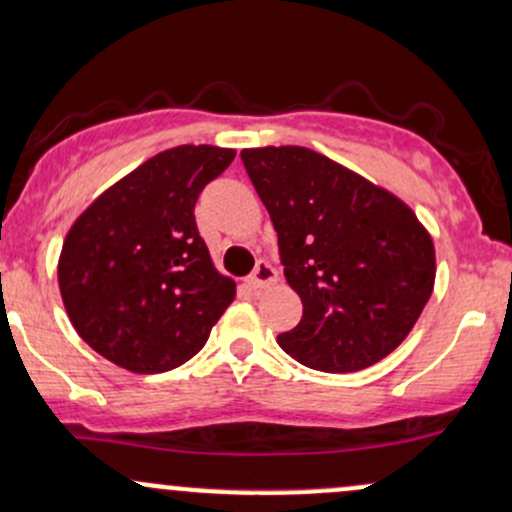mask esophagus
I'll use <instances>...</instances> for the list:
<instances>
[{"label":"esophagus","mask_w":512,"mask_h":512,"mask_svg":"<svg viewBox=\"0 0 512 512\" xmlns=\"http://www.w3.org/2000/svg\"><path fill=\"white\" fill-rule=\"evenodd\" d=\"M272 282H277V269L269 265L267 260L257 262L255 272L247 277V286H252V289H265V286Z\"/></svg>","instance_id":"1"}]
</instances>
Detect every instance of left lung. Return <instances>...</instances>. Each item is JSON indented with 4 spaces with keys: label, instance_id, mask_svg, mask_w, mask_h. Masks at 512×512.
I'll return each mask as SVG.
<instances>
[{
    "label": "left lung",
    "instance_id": "1",
    "mask_svg": "<svg viewBox=\"0 0 512 512\" xmlns=\"http://www.w3.org/2000/svg\"><path fill=\"white\" fill-rule=\"evenodd\" d=\"M267 206L279 260L301 296L286 355L320 372H359L391 355L435 284V247L401 199L299 145L240 153Z\"/></svg>",
    "mask_w": 512,
    "mask_h": 512
}]
</instances>
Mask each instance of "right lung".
<instances>
[{"label":"right lung","instance_id":"add662e5","mask_svg":"<svg viewBox=\"0 0 512 512\" xmlns=\"http://www.w3.org/2000/svg\"><path fill=\"white\" fill-rule=\"evenodd\" d=\"M235 150L179 145L150 157L89 206L58 262L65 311L80 338L136 374L192 359L235 296L213 267L194 206Z\"/></svg>","mask_w":512,"mask_h":512}]
</instances>
